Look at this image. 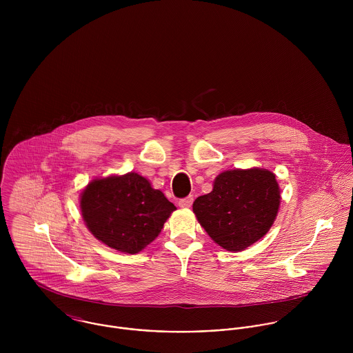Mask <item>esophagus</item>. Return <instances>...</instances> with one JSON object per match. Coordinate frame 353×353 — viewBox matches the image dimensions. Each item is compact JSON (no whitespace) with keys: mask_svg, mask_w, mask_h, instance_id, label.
Returning a JSON list of instances; mask_svg holds the SVG:
<instances>
[{"mask_svg":"<svg viewBox=\"0 0 353 353\" xmlns=\"http://www.w3.org/2000/svg\"><path fill=\"white\" fill-rule=\"evenodd\" d=\"M193 201H194L193 196H188V197H185V199H181L179 202H178V205H179L181 208H190Z\"/></svg>","mask_w":353,"mask_h":353,"instance_id":"esophagus-1","label":"esophagus"}]
</instances>
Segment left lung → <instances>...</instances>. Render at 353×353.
Segmentation results:
<instances>
[{
	"instance_id": "8db88e82",
	"label": "left lung",
	"mask_w": 353,
	"mask_h": 353,
	"mask_svg": "<svg viewBox=\"0 0 353 353\" xmlns=\"http://www.w3.org/2000/svg\"><path fill=\"white\" fill-rule=\"evenodd\" d=\"M280 205L273 172L263 168L221 172L213 190L193 203L208 235L228 252L246 250L272 227Z\"/></svg>"
}]
</instances>
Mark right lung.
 <instances>
[{"instance_id":"add662e5","label":"right lung","mask_w":353,"mask_h":353,"mask_svg":"<svg viewBox=\"0 0 353 353\" xmlns=\"http://www.w3.org/2000/svg\"><path fill=\"white\" fill-rule=\"evenodd\" d=\"M80 208L97 239L129 254L141 252L154 241L176 209L136 172L92 181L81 193Z\"/></svg>"}]
</instances>
